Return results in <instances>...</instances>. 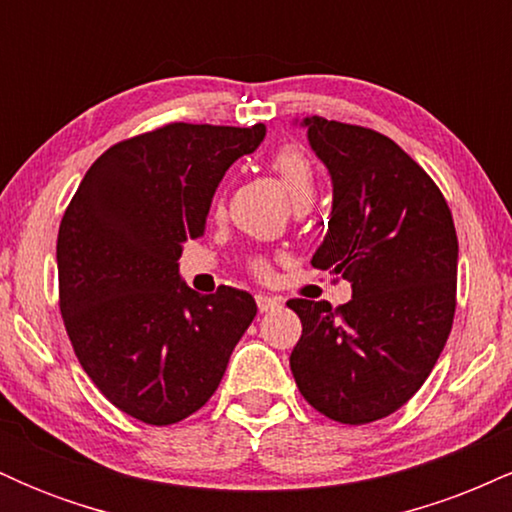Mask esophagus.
I'll list each match as a JSON object with an SVG mask.
<instances>
[{
	"instance_id": "obj_1",
	"label": "esophagus",
	"mask_w": 512,
	"mask_h": 512,
	"mask_svg": "<svg viewBox=\"0 0 512 512\" xmlns=\"http://www.w3.org/2000/svg\"><path fill=\"white\" fill-rule=\"evenodd\" d=\"M257 308H260V313H272V310L281 308V298L276 296H264V293H257Z\"/></svg>"
}]
</instances>
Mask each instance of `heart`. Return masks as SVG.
Instances as JSON below:
<instances>
[{"label": "heart", "mask_w": 512, "mask_h": 512, "mask_svg": "<svg viewBox=\"0 0 512 512\" xmlns=\"http://www.w3.org/2000/svg\"><path fill=\"white\" fill-rule=\"evenodd\" d=\"M269 166H272L276 178L284 185L293 207H298V204H313L315 173L308 156H305L301 149H296V146H281V149L272 156V163H269ZM252 269H255L257 274H267V264L262 260L252 262Z\"/></svg>", "instance_id": "b5f03b06"}]
</instances>
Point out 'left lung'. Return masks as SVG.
Here are the masks:
<instances>
[{"instance_id": "left-lung-1", "label": "left lung", "mask_w": 512, "mask_h": 512, "mask_svg": "<svg viewBox=\"0 0 512 512\" xmlns=\"http://www.w3.org/2000/svg\"><path fill=\"white\" fill-rule=\"evenodd\" d=\"M332 178V214L310 264L351 281V301L293 298L303 334L298 390L320 414L370 424L407 404L443 351L455 315L457 233L426 170L373 129L293 120Z\"/></svg>"}]
</instances>
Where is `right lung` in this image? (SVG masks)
<instances>
[{
	"mask_svg": "<svg viewBox=\"0 0 512 512\" xmlns=\"http://www.w3.org/2000/svg\"><path fill=\"white\" fill-rule=\"evenodd\" d=\"M267 127L175 122L110 146L60 223V310L74 354L117 409L151 426L207 404L252 317L248 291L199 296L182 243L204 233L226 170Z\"/></svg>",
	"mask_w": 512,
	"mask_h": 512,
	"instance_id": "1",
	"label": "right lung"
}]
</instances>
